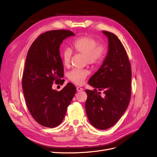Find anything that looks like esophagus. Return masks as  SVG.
Here are the masks:
<instances>
[{
    "mask_svg": "<svg viewBox=\"0 0 157 157\" xmlns=\"http://www.w3.org/2000/svg\"><path fill=\"white\" fill-rule=\"evenodd\" d=\"M76 90H77V91H82L83 90V88L80 87H76Z\"/></svg>",
    "mask_w": 157,
    "mask_h": 157,
    "instance_id": "34e87169",
    "label": "esophagus"
}]
</instances>
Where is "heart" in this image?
I'll use <instances>...</instances> for the list:
<instances>
[{
	"instance_id": "obj_1",
	"label": "heart",
	"mask_w": 157,
	"mask_h": 157,
	"mask_svg": "<svg viewBox=\"0 0 157 157\" xmlns=\"http://www.w3.org/2000/svg\"><path fill=\"white\" fill-rule=\"evenodd\" d=\"M72 48L77 53L84 55L85 63L96 65L102 60L106 54V47L104 44H98L96 39L91 36H82L76 39L72 43ZM71 52L70 49H65L62 52V59L65 66L70 64ZM89 75L86 70H73L68 74V78L76 85H82Z\"/></svg>"
}]
</instances>
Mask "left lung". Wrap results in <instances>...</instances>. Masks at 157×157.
<instances>
[{
    "label": "left lung",
    "mask_w": 157,
    "mask_h": 157,
    "mask_svg": "<svg viewBox=\"0 0 157 157\" xmlns=\"http://www.w3.org/2000/svg\"><path fill=\"white\" fill-rule=\"evenodd\" d=\"M108 38V52L100 68L88 83L95 88L86 89V110L92 126L109 129L118 122L127 109L131 97L132 70L126 50L116 35L102 31ZM104 91L102 98L97 90Z\"/></svg>",
    "instance_id": "left-lung-1"
}]
</instances>
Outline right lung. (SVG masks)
<instances>
[{
  "label": "right lung",
  "mask_w": 157,
  "mask_h": 157,
  "mask_svg": "<svg viewBox=\"0 0 157 157\" xmlns=\"http://www.w3.org/2000/svg\"><path fill=\"white\" fill-rule=\"evenodd\" d=\"M74 35L68 30L47 31L35 39L27 55L22 77L23 93L29 113L43 126L55 128L61 124L76 92L71 83L60 91L52 88L54 82L59 83L64 77L60 44Z\"/></svg>",
  "instance_id": "add662e5"
}]
</instances>
